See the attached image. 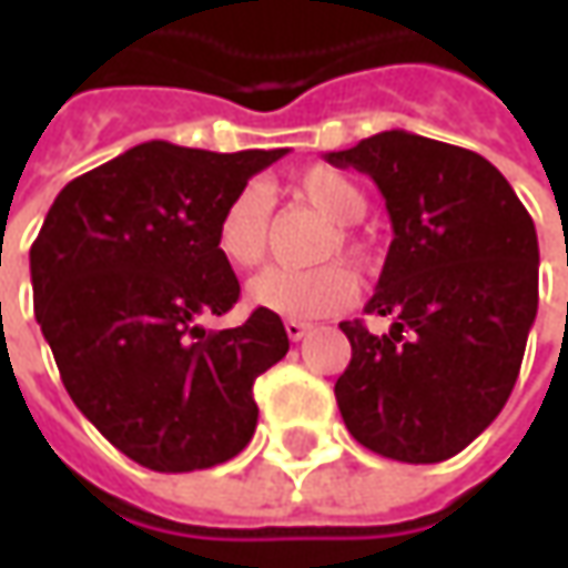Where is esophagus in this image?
I'll use <instances>...</instances> for the list:
<instances>
[{"label": "esophagus", "mask_w": 568, "mask_h": 568, "mask_svg": "<svg viewBox=\"0 0 568 568\" xmlns=\"http://www.w3.org/2000/svg\"><path fill=\"white\" fill-rule=\"evenodd\" d=\"M284 332H287V338L291 341H300L310 332V322H303V318H287V322H284Z\"/></svg>", "instance_id": "1"}]
</instances>
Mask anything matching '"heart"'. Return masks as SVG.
<instances>
[{
    "label": "heart",
    "instance_id": "1",
    "mask_svg": "<svg viewBox=\"0 0 568 568\" xmlns=\"http://www.w3.org/2000/svg\"><path fill=\"white\" fill-rule=\"evenodd\" d=\"M291 192L335 224H354L366 211V192L361 189V183H354L351 176L328 170V166H313V170L294 176ZM268 233H272L268 195L258 186H246L240 189L221 211L217 227H214V243L227 265L252 268L265 258ZM338 246L341 250L351 246L344 230H335V236H328L325 255ZM357 291H361L357 277L344 265H318V268H306V272L265 268L246 284V300L255 310H265L274 316L318 318L347 310L357 300Z\"/></svg>",
    "mask_w": 568,
    "mask_h": 568
}]
</instances>
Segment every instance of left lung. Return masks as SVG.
Segmentation results:
<instances>
[{"label": "left lung", "instance_id": "1", "mask_svg": "<svg viewBox=\"0 0 568 568\" xmlns=\"http://www.w3.org/2000/svg\"><path fill=\"white\" fill-rule=\"evenodd\" d=\"M325 161L379 186L392 246L366 313L341 322L344 426L382 458L436 465L496 420L537 316V233L506 176L468 148L392 129Z\"/></svg>", "mask_w": 568, "mask_h": 568}]
</instances>
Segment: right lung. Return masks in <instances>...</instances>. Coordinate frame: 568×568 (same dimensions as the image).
Here are the masks:
<instances>
[{"label":"right lung","instance_id":"right-lung-1","mask_svg":"<svg viewBox=\"0 0 568 568\" xmlns=\"http://www.w3.org/2000/svg\"><path fill=\"white\" fill-rule=\"evenodd\" d=\"M284 154L135 144L62 189L33 240V316L62 385L142 468H214L255 433L252 385L287 354L284 322L255 310L205 332L199 318L240 300L214 243L221 211Z\"/></svg>","mask_w":568,"mask_h":568}]
</instances>
